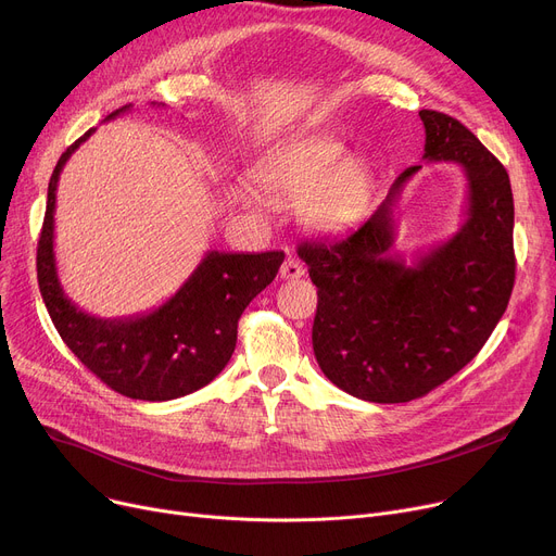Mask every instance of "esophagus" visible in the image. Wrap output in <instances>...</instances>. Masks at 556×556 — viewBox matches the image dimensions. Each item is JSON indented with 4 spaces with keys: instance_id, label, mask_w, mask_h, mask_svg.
I'll list each match as a JSON object with an SVG mask.
<instances>
[{
    "instance_id": "esophagus-1",
    "label": "esophagus",
    "mask_w": 556,
    "mask_h": 556,
    "mask_svg": "<svg viewBox=\"0 0 556 556\" xmlns=\"http://www.w3.org/2000/svg\"><path fill=\"white\" fill-rule=\"evenodd\" d=\"M301 276H305V267L289 255V258H287V261L282 263V267H280V278H282V280H298Z\"/></svg>"
}]
</instances>
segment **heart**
<instances>
[{
	"label": "heart",
	"instance_id": "b5f03b06",
	"mask_svg": "<svg viewBox=\"0 0 556 556\" xmlns=\"http://www.w3.org/2000/svg\"><path fill=\"white\" fill-rule=\"evenodd\" d=\"M333 136H298L267 149L251 166V180L267 198L298 202V220L309 231L336 233L354 225L369 204L374 170ZM253 206L255 198L238 193Z\"/></svg>",
	"mask_w": 556,
	"mask_h": 556
}]
</instances>
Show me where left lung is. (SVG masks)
I'll use <instances>...</instances> for the list:
<instances>
[{
    "label": "left lung",
    "instance_id": "obj_1",
    "mask_svg": "<svg viewBox=\"0 0 556 556\" xmlns=\"http://www.w3.org/2000/svg\"><path fill=\"white\" fill-rule=\"evenodd\" d=\"M427 162L463 168L465 223L405 265L392 251L394 204L420 164L352 233L301 242L318 287L312 343L323 374L369 403L425 396L472 361L501 320L515 287V200L505 166L458 119L420 111Z\"/></svg>",
    "mask_w": 556,
    "mask_h": 556
}]
</instances>
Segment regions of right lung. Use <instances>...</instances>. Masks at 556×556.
<instances>
[{
    "mask_svg": "<svg viewBox=\"0 0 556 556\" xmlns=\"http://www.w3.org/2000/svg\"><path fill=\"white\" fill-rule=\"evenodd\" d=\"M131 104L106 119L126 113ZM96 129L73 142L49 182L47 213L37 242V282L66 348L113 392L136 401H174L216 378L229 363L238 320L278 274L285 253L208 251L189 280L164 305L129 318H96L75 307L55 267V191L66 160Z\"/></svg>",
    "mask_w": 556,
    "mask_h": 556,
    "instance_id": "obj_1",
    "label": "right lung"
}]
</instances>
